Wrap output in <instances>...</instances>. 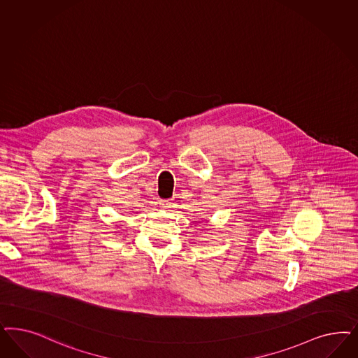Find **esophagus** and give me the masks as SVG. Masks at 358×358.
Listing matches in <instances>:
<instances>
[{
    "label": "esophagus",
    "mask_w": 358,
    "mask_h": 358,
    "mask_svg": "<svg viewBox=\"0 0 358 358\" xmlns=\"http://www.w3.org/2000/svg\"><path fill=\"white\" fill-rule=\"evenodd\" d=\"M162 208H170L171 206V200H159L158 203Z\"/></svg>",
    "instance_id": "1"
}]
</instances>
